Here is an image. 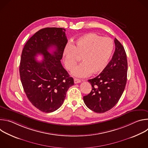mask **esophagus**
<instances>
[{"instance_id":"obj_1","label":"esophagus","mask_w":148,"mask_h":148,"mask_svg":"<svg viewBox=\"0 0 148 148\" xmlns=\"http://www.w3.org/2000/svg\"><path fill=\"white\" fill-rule=\"evenodd\" d=\"M74 83L75 84H78V83H79V82H81V81L80 79H77V78H74Z\"/></svg>"}]
</instances>
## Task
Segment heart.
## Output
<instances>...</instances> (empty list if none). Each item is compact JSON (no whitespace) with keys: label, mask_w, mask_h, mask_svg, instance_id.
<instances>
[{"label":"heart","mask_w":148,"mask_h":148,"mask_svg":"<svg viewBox=\"0 0 148 148\" xmlns=\"http://www.w3.org/2000/svg\"><path fill=\"white\" fill-rule=\"evenodd\" d=\"M114 50V43L109 37H102L95 33H87L77 38L63 52L66 69L72 70L81 57L82 63L76 67L71 74L82 78L98 74L107 67Z\"/></svg>","instance_id":"b5f03b06"}]
</instances>
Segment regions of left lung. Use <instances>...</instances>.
Here are the masks:
<instances>
[{
  "mask_svg": "<svg viewBox=\"0 0 148 148\" xmlns=\"http://www.w3.org/2000/svg\"><path fill=\"white\" fill-rule=\"evenodd\" d=\"M115 50L111 60L101 73L88 79L92 90L84 96L86 106L97 113L105 112L112 108L119 100L127 80L128 62L124 47L114 40Z\"/></svg>",
  "mask_w": 148,
  "mask_h": 148,
  "instance_id": "left-lung-1",
  "label": "left lung"
}]
</instances>
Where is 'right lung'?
I'll return each instance as SVG.
<instances>
[{
    "label": "right lung",
    "mask_w": 148,
    "mask_h": 148,
    "mask_svg": "<svg viewBox=\"0 0 148 148\" xmlns=\"http://www.w3.org/2000/svg\"><path fill=\"white\" fill-rule=\"evenodd\" d=\"M65 32L57 27L38 30L26 42L21 56L19 72L24 91L30 102L44 112L58 109L74 85L60 61L68 41ZM53 47L56 50L50 53ZM37 54L44 56L41 62L36 60Z\"/></svg>",
    "instance_id": "right-lung-1"
}]
</instances>
